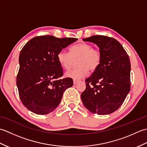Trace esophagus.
Returning <instances> with one entry per match:
<instances>
[{"mask_svg": "<svg viewBox=\"0 0 147 147\" xmlns=\"http://www.w3.org/2000/svg\"><path fill=\"white\" fill-rule=\"evenodd\" d=\"M79 82V80H73V83L74 85H76V84Z\"/></svg>", "mask_w": 147, "mask_h": 147, "instance_id": "obj_1", "label": "esophagus"}]
</instances>
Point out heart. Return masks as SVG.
<instances>
[{
    "mask_svg": "<svg viewBox=\"0 0 147 147\" xmlns=\"http://www.w3.org/2000/svg\"><path fill=\"white\" fill-rule=\"evenodd\" d=\"M77 59L78 67L67 71L65 77L78 80L85 77L89 70L95 71L100 63L101 53L90 43H81L71 46L69 52L62 50L57 54L59 64L65 70L69 69Z\"/></svg>",
    "mask_w": 147,
    "mask_h": 147,
    "instance_id": "b5f03b06",
    "label": "heart"
}]
</instances>
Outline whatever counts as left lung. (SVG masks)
<instances>
[{
	"mask_svg": "<svg viewBox=\"0 0 147 147\" xmlns=\"http://www.w3.org/2000/svg\"><path fill=\"white\" fill-rule=\"evenodd\" d=\"M83 40L95 43L101 53L98 67L85 80L86 89L81 95L83 104L93 114H111L121 107L130 91L129 56L111 37L93 35Z\"/></svg>",
	"mask_w": 147,
	"mask_h": 147,
	"instance_id": "1",
	"label": "left lung"
}]
</instances>
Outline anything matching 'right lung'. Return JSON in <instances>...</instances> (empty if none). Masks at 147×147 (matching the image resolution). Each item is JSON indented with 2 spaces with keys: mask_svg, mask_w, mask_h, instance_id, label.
Here are the masks:
<instances>
[{
  "mask_svg": "<svg viewBox=\"0 0 147 147\" xmlns=\"http://www.w3.org/2000/svg\"><path fill=\"white\" fill-rule=\"evenodd\" d=\"M78 38H59L52 35L35 36L20 52L16 85L21 102L29 111L45 115L60 104L63 93L73 85L63 75L58 53Z\"/></svg>",
  "mask_w": 147,
  "mask_h": 147,
  "instance_id": "add662e5",
  "label": "right lung"
}]
</instances>
